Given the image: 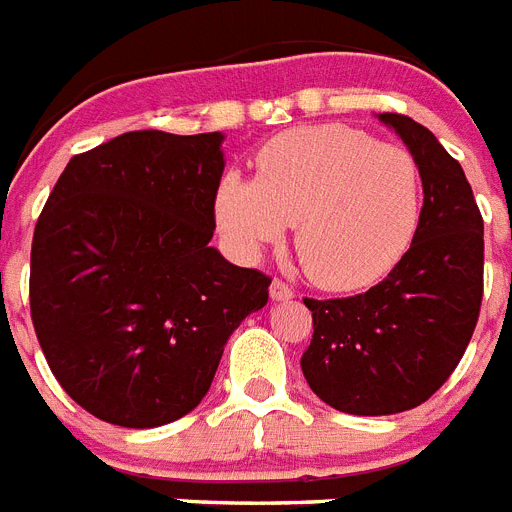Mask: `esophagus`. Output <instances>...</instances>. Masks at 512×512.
Wrapping results in <instances>:
<instances>
[{"instance_id": "1", "label": "esophagus", "mask_w": 512, "mask_h": 512, "mask_svg": "<svg viewBox=\"0 0 512 512\" xmlns=\"http://www.w3.org/2000/svg\"><path fill=\"white\" fill-rule=\"evenodd\" d=\"M269 295H271V300H274V302H287V300H292V297H295V289L289 287V284H284L282 279H274V282H271V287H269Z\"/></svg>"}]
</instances>
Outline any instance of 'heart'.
<instances>
[{"mask_svg":"<svg viewBox=\"0 0 512 512\" xmlns=\"http://www.w3.org/2000/svg\"><path fill=\"white\" fill-rule=\"evenodd\" d=\"M423 210L413 153L338 122L302 125L266 140L256 179L225 174L215 220L243 259L274 246L295 223V251L315 284L369 287L408 253Z\"/></svg>","mask_w":512,"mask_h":512,"instance_id":"obj_1","label":"heart"}]
</instances>
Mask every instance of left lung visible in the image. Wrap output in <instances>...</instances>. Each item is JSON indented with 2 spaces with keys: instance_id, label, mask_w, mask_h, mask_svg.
Returning a JSON list of instances; mask_svg holds the SVG:
<instances>
[{
  "instance_id": "1",
  "label": "left lung",
  "mask_w": 512,
  "mask_h": 512,
  "mask_svg": "<svg viewBox=\"0 0 512 512\" xmlns=\"http://www.w3.org/2000/svg\"><path fill=\"white\" fill-rule=\"evenodd\" d=\"M377 117L418 161L423 210L408 253L377 287L305 300L312 341L302 374L348 415H395L428 400L467 351L482 305L485 225L464 169L420 122Z\"/></svg>"
}]
</instances>
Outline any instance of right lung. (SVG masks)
Listing matches in <instances>:
<instances>
[{
  "label": "right lung",
  "mask_w": 512,
  "mask_h": 512,
  "mask_svg": "<svg viewBox=\"0 0 512 512\" xmlns=\"http://www.w3.org/2000/svg\"><path fill=\"white\" fill-rule=\"evenodd\" d=\"M223 133L135 130L79 153L33 235L30 312L53 377L122 428L192 413L271 279L210 246Z\"/></svg>",
  "instance_id": "obj_1"
}]
</instances>
